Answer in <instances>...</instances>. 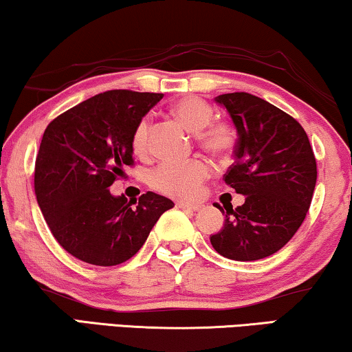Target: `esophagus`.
Segmentation results:
<instances>
[{"instance_id":"34e87169","label":"esophagus","mask_w":352,"mask_h":352,"mask_svg":"<svg viewBox=\"0 0 352 352\" xmlns=\"http://www.w3.org/2000/svg\"><path fill=\"white\" fill-rule=\"evenodd\" d=\"M176 206L187 211H198L201 208L200 203H190V201H177Z\"/></svg>"}]
</instances>
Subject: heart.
<instances>
[{
  "label": "heart",
  "mask_w": 352,
  "mask_h": 352,
  "mask_svg": "<svg viewBox=\"0 0 352 352\" xmlns=\"http://www.w3.org/2000/svg\"><path fill=\"white\" fill-rule=\"evenodd\" d=\"M171 114L197 135L198 144L214 155H223L235 144V133L227 122H212L214 108L198 96H184L175 101ZM131 147L138 157H147L151 152V122L141 119L131 136ZM211 168L203 160H190L186 164L165 162L151 175V186L170 197L197 195L203 182L210 176Z\"/></svg>",
  "instance_id": "obj_1"
}]
</instances>
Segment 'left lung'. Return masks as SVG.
<instances>
[{
  "label": "left lung",
  "instance_id": "left-lung-1",
  "mask_svg": "<svg viewBox=\"0 0 352 352\" xmlns=\"http://www.w3.org/2000/svg\"><path fill=\"white\" fill-rule=\"evenodd\" d=\"M235 125V162L223 181L244 195L241 206H216L226 214L211 244L239 262L265 258L286 246L311 205L318 179L307 131L294 117L246 91L216 96Z\"/></svg>",
  "mask_w": 352,
  "mask_h": 352
}]
</instances>
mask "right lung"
<instances>
[{
	"label": "right lung",
	"instance_id": "obj_1",
	"mask_svg": "<svg viewBox=\"0 0 352 352\" xmlns=\"http://www.w3.org/2000/svg\"><path fill=\"white\" fill-rule=\"evenodd\" d=\"M164 94L109 90L50 122L34 165V193L52 235L66 252L98 267L135 256L170 198L146 192L138 200L109 187L133 166L131 136Z\"/></svg>",
	"mask_w": 352,
	"mask_h": 352
}]
</instances>
